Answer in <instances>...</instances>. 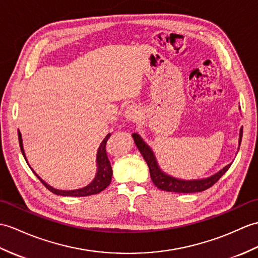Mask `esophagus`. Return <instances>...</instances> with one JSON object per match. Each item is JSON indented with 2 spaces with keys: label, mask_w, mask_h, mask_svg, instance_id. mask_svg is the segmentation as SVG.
Instances as JSON below:
<instances>
[{
  "label": "esophagus",
  "mask_w": 258,
  "mask_h": 258,
  "mask_svg": "<svg viewBox=\"0 0 258 258\" xmlns=\"http://www.w3.org/2000/svg\"><path fill=\"white\" fill-rule=\"evenodd\" d=\"M124 116L127 121L135 122L141 117V110L136 105H128L124 112Z\"/></svg>",
  "instance_id": "1"
}]
</instances>
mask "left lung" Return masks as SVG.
Segmentation results:
<instances>
[{
    "label": "left lung",
    "instance_id": "8db88e82",
    "mask_svg": "<svg viewBox=\"0 0 258 258\" xmlns=\"http://www.w3.org/2000/svg\"><path fill=\"white\" fill-rule=\"evenodd\" d=\"M242 135H243V128H241V132H239L238 145H241ZM133 139L137 148L140 149L141 154L143 155L144 159L146 160L149 168V172H151L152 181L154 182V184L156 185L157 188L164 191H169V192L192 194V192H200V191L207 190L210 187H212V185L217 182L227 170H229V168L232 165L230 164L225 166L223 169H221L219 172L215 173V175L206 179H200V180H181V179H177V178L166 175L165 172H163L159 169L156 158H155V155L152 152V149L148 147V145H146L145 142L141 139V136L139 134L134 133Z\"/></svg>",
    "mask_w": 258,
    "mask_h": 258
}]
</instances>
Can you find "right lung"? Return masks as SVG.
<instances>
[{
  "label": "right lung",
  "instance_id": "add662e5",
  "mask_svg": "<svg viewBox=\"0 0 258 258\" xmlns=\"http://www.w3.org/2000/svg\"><path fill=\"white\" fill-rule=\"evenodd\" d=\"M111 134H107L105 139L103 140V142L101 143V145L99 147L98 151V155H97V163H98V172L97 176H95L94 180L88 184L87 187L81 188V189H77V190H70V191H66V190H57L55 188L50 187L49 184H47L44 180H41V178L39 176H37L34 170L33 172L36 175L39 180L41 181L45 187L51 191L52 194L58 195V196H70V197H87V196H91V195H97L101 191H103L107 185L111 183V179H112V167H111V163L109 160V157L106 155V143L107 140L110 139ZM19 142H20V147L24 158H25L26 163L27 159L25 157V153H24V148H23V143H22V135L19 132Z\"/></svg>",
  "mask_w": 258,
  "mask_h": 258
}]
</instances>
